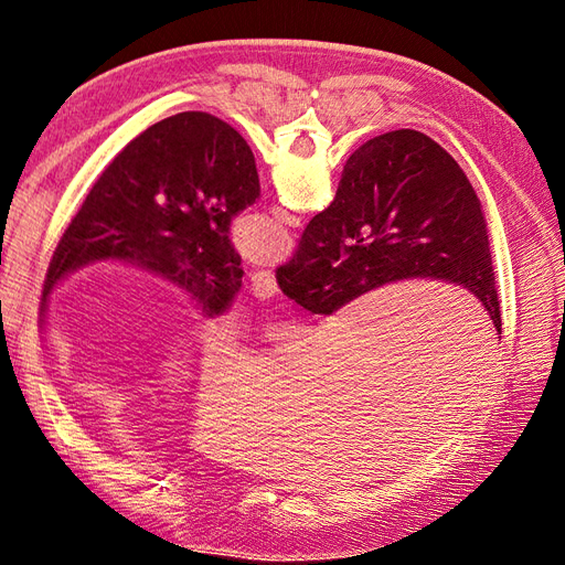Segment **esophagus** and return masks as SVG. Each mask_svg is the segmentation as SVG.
I'll return each mask as SVG.
<instances>
[{
	"instance_id": "1",
	"label": "esophagus",
	"mask_w": 565,
	"mask_h": 565,
	"mask_svg": "<svg viewBox=\"0 0 565 565\" xmlns=\"http://www.w3.org/2000/svg\"><path fill=\"white\" fill-rule=\"evenodd\" d=\"M252 295L256 299H273L278 295V285H276V276L270 270L262 268L252 273Z\"/></svg>"
}]
</instances>
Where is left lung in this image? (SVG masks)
<instances>
[{"instance_id":"1","label":"left lung","mask_w":565,"mask_h":565,"mask_svg":"<svg viewBox=\"0 0 565 565\" xmlns=\"http://www.w3.org/2000/svg\"><path fill=\"white\" fill-rule=\"evenodd\" d=\"M259 198L247 141L224 119L188 110L125 146L98 177L51 256L44 301L67 273L127 262L174 282L207 316L241 292L231 218Z\"/></svg>"}]
</instances>
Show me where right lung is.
<instances>
[{
  "instance_id": "right-lung-1",
  "label": "right lung",
  "mask_w": 565,
  "mask_h": 565,
  "mask_svg": "<svg viewBox=\"0 0 565 565\" xmlns=\"http://www.w3.org/2000/svg\"><path fill=\"white\" fill-rule=\"evenodd\" d=\"M407 278L467 287L502 332L486 214L446 148L415 129L374 136L347 160L332 204L278 266L282 295L332 316L370 289Z\"/></svg>"
}]
</instances>
